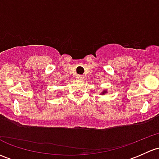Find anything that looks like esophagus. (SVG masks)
<instances>
[{"label":"esophagus","instance_id":"obj_1","mask_svg":"<svg viewBox=\"0 0 159 159\" xmlns=\"http://www.w3.org/2000/svg\"><path fill=\"white\" fill-rule=\"evenodd\" d=\"M83 78H84V76H83V75H77V79L78 80H83Z\"/></svg>","mask_w":159,"mask_h":159}]
</instances>
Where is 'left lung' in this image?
<instances>
[{"instance_id": "1", "label": "left lung", "mask_w": 159, "mask_h": 159, "mask_svg": "<svg viewBox=\"0 0 159 159\" xmlns=\"http://www.w3.org/2000/svg\"><path fill=\"white\" fill-rule=\"evenodd\" d=\"M107 93V90H103V91L101 93V95H104L105 93Z\"/></svg>"}]
</instances>
